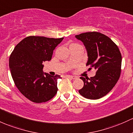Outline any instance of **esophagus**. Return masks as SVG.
<instances>
[{"instance_id":"34e87169","label":"esophagus","mask_w":133,"mask_h":133,"mask_svg":"<svg viewBox=\"0 0 133 133\" xmlns=\"http://www.w3.org/2000/svg\"><path fill=\"white\" fill-rule=\"evenodd\" d=\"M66 78H70V79H76L77 77L75 76H73V75H66Z\"/></svg>"}]
</instances>
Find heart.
I'll use <instances>...</instances> for the list:
<instances>
[{
	"label": "heart",
	"instance_id": "obj_1",
	"mask_svg": "<svg viewBox=\"0 0 133 133\" xmlns=\"http://www.w3.org/2000/svg\"><path fill=\"white\" fill-rule=\"evenodd\" d=\"M74 44H72V45H74Z\"/></svg>",
	"mask_w": 133,
	"mask_h": 133
}]
</instances>
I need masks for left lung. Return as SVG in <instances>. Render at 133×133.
I'll return each instance as SVG.
<instances>
[{"label":"left lung","mask_w":133,"mask_h":133,"mask_svg":"<svg viewBox=\"0 0 133 133\" xmlns=\"http://www.w3.org/2000/svg\"><path fill=\"white\" fill-rule=\"evenodd\" d=\"M75 37L83 42L87 50L86 65L96 70L95 76L90 78L80 77L83 81L84 87L78 92L88 99H99L107 95L119 79L121 53L111 38L99 32L83 33Z\"/></svg>","instance_id":"8db88e82"}]
</instances>
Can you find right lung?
<instances>
[{
    "label": "right lung",
    "mask_w": 133,
    "mask_h": 133,
    "mask_svg": "<svg viewBox=\"0 0 133 133\" xmlns=\"http://www.w3.org/2000/svg\"><path fill=\"white\" fill-rule=\"evenodd\" d=\"M63 39L27 37L16 45L10 55L9 68L16 86L32 102H46L57 93V80L60 75L44 73L42 63L51 60L54 49Z\"/></svg>",
    "instance_id": "right-lung-1"
}]
</instances>
